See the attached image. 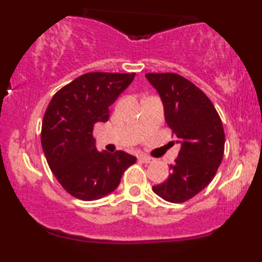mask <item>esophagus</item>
I'll use <instances>...</instances> for the list:
<instances>
[{
    "label": "esophagus",
    "mask_w": 262,
    "mask_h": 262,
    "mask_svg": "<svg viewBox=\"0 0 262 262\" xmlns=\"http://www.w3.org/2000/svg\"><path fill=\"white\" fill-rule=\"evenodd\" d=\"M139 160L142 161V162H144V163H151L152 161H154V159L152 157H149V156H146V155H141L138 157Z\"/></svg>",
    "instance_id": "esophagus-1"
}]
</instances>
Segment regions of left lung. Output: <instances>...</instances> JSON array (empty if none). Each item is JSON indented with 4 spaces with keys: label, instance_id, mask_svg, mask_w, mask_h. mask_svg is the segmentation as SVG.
I'll list each match as a JSON object with an SVG mask.
<instances>
[{
    "label": "left lung",
    "instance_id": "left-lung-1",
    "mask_svg": "<svg viewBox=\"0 0 262 262\" xmlns=\"http://www.w3.org/2000/svg\"><path fill=\"white\" fill-rule=\"evenodd\" d=\"M145 77L159 93L168 126L181 145L169 177L152 191L169 203H184L216 175L224 155L223 125L211 100L187 78L173 73Z\"/></svg>",
    "mask_w": 262,
    "mask_h": 262
}]
</instances>
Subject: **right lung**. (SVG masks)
I'll return each mask as SVG.
<instances>
[{"mask_svg": "<svg viewBox=\"0 0 262 262\" xmlns=\"http://www.w3.org/2000/svg\"><path fill=\"white\" fill-rule=\"evenodd\" d=\"M135 73H88L53 95L45 111L41 146L62 187L75 198L91 202L112 193L136 157L118 150L96 149L93 130L105 123L110 106L135 78Z\"/></svg>", "mask_w": 262, "mask_h": 262, "instance_id": "obj_1", "label": "right lung"}]
</instances>
